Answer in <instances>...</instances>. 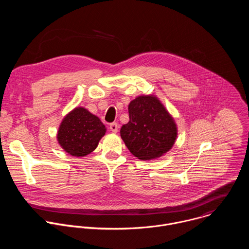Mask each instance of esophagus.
Listing matches in <instances>:
<instances>
[{
  "label": "esophagus",
  "instance_id": "esophagus-1",
  "mask_svg": "<svg viewBox=\"0 0 249 249\" xmlns=\"http://www.w3.org/2000/svg\"><path fill=\"white\" fill-rule=\"evenodd\" d=\"M109 128H110V130H111L113 133H117L118 128H119V125H118L116 122H113V123H111V124H110Z\"/></svg>",
  "mask_w": 249,
  "mask_h": 249
}]
</instances>
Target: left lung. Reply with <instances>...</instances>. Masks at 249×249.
<instances>
[{
	"label": "left lung",
	"mask_w": 249,
	"mask_h": 249,
	"mask_svg": "<svg viewBox=\"0 0 249 249\" xmlns=\"http://www.w3.org/2000/svg\"><path fill=\"white\" fill-rule=\"evenodd\" d=\"M129 122L120 135L128 150L142 160L161 157L175 142L177 128L173 118L154 95H141L128 106Z\"/></svg>",
	"instance_id": "1"
}]
</instances>
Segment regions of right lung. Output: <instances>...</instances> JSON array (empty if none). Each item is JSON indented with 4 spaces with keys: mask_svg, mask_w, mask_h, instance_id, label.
Listing matches in <instances>:
<instances>
[{
    "mask_svg": "<svg viewBox=\"0 0 249 249\" xmlns=\"http://www.w3.org/2000/svg\"><path fill=\"white\" fill-rule=\"evenodd\" d=\"M106 128L100 119L84 107L71 111L62 121L57 139L71 156L85 157L95 150Z\"/></svg>",
    "mask_w": 249,
    "mask_h": 249,
    "instance_id": "right-lung-1",
    "label": "right lung"
}]
</instances>
